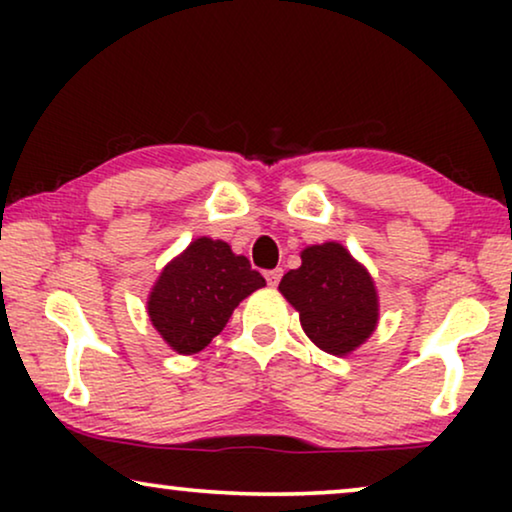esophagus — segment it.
Here are the masks:
<instances>
[{
  "mask_svg": "<svg viewBox=\"0 0 512 512\" xmlns=\"http://www.w3.org/2000/svg\"><path fill=\"white\" fill-rule=\"evenodd\" d=\"M282 275H284V270L282 268H275V270L265 272V279H268L270 286H277L279 279H282Z\"/></svg>",
  "mask_w": 512,
  "mask_h": 512,
  "instance_id": "34e87169",
  "label": "esophagus"
}]
</instances>
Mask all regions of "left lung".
<instances>
[{
  "instance_id": "left-lung-1",
  "label": "left lung",
  "mask_w": 512,
  "mask_h": 512,
  "mask_svg": "<svg viewBox=\"0 0 512 512\" xmlns=\"http://www.w3.org/2000/svg\"><path fill=\"white\" fill-rule=\"evenodd\" d=\"M300 268L289 270L279 293L296 307L300 326L319 349L347 356L366 342L380 321L375 282L340 242L300 251Z\"/></svg>"
}]
</instances>
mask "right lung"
Segmentation results:
<instances>
[{"label":"right lung","instance_id":"1","mask_svg":"<svg viewBox=\"0 0 512 512\" xmlns=\"http://www.w3.org/2000/svg\"><path fill=\"white\" fill-rule=\"evenodd\" d=\"M261 272L228 242L198 237L160 270L146 312L160 338L177 354L205 349L244 298L263 289Z\"/></svg>","mask_w":512,"mask_h":512}]
</instances>
